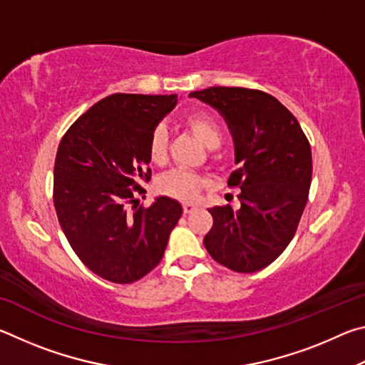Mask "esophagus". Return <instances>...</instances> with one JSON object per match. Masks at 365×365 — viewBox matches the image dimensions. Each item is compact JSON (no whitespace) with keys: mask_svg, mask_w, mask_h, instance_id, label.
Here are the masks:
<instances>
[{"mask_svg":"<svg viewBox=\"0 0 365 365\" xmlns=\"http://www.w3.org/2000/svg\"><path fill=\"white\" fill-rule=\"evenodd\" d=\"M195 209H197V206L195 205V202H183V212H185V214L193 212Z\"/></svg>","mask_w":365,"mask_h":365,"instance_id":"1","label":"esophagus"}]
</instances>
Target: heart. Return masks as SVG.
<instances>
[{
  "label": "heart",
  "mask_w": 365,
  "mask_h": 365,
  "mask_svg": "<svg viewBox=\"0 0 365 365\" xmlns=\"http://www.w3.org/2000/svg\"><path fill=\"white\" fill-rule=\"evenodd\" d=\"M187 127L193 132L209 150H217L222 143V128L212 115L197 113L187 119ZM168 132L163 127H156L148 143L150 160L156 165H163L168 160ZM206 187V178L193 170L174 169L163 175L158 182V188L163 195L178 201H196L201 190Z\"/></svg>",
  "instance_id": "obj_1"
}]
</instances>
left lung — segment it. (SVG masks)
<instances>
[{
  "mask_svg": "<svg viewBox=\"0 0 365 365\" xmlns=\"http://www.w3.org/2000/svg\"><path fill=\"white\" fill-rule=\"evenodd\" d=\"M190 96L224 115L235 143L228 187L240 188V209H209L214 224L205 237L209 255L240 274L267 267L292 242L312 178V154L299 122L261 90L211 86Z\"/></svg>",
  "mask_w": 365,
  "mask_h": 365,
  "instance_id": "8db88e82",
  "label": "left lung"
}]
</instances>
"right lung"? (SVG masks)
I'll return each mask as SVG.
<instances>
[{
	"mask_svg": "<svg viewBox=\"0 0 365 365\" xmlns=\"http://www.w3.org/2000/svg\"><path fill=\"white\" fill-rule=\"evenodd\" d=\"M177 95L115 93L72 123L54 160L53 201L67 242L86 267L113 283H133L156 267L180 202L160 196L138 207L151 178L148 143ZM133 204V213L126 207Z\"/></svg>",
	"mask_w": 365,
	"mask_h": 365,
	"instance_id": "obj_1",
	"label": "right lung"
}]
</instances>
